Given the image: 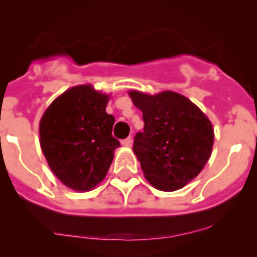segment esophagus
Instances as JSON below:
<instances>
[{
    "instance_id": "34e87169",
    "label": "esophagus",
    "mask_w": 257,
    "mask_h": 257,
    "mask_svg": "<svg viewBox=\"0 0 257 257\" xmlns=\"http://www.w3.org/2000/svg\"><path fill=\"white\" fill-rule=\"evenodd\" d=\"M121 144L124 145V147H132V144H133V139L131 138V137H128L126 139H124V141H121Z\"/></svg>"
}]
</instances>
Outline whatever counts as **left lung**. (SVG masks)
I'll list each match as a JSON object with an SVG mask.
<instances>
[{
    "mask_svg": "<svg viewBox=\"0 0 257 257\" xmlns=\"http://www.w3.org/2000/svg\"><path fill=\"white\" fill-rule=\"evenodd\" d=\"M143 112L144 131L134 137L133 152L144 177L162 191H174L198 177L211 155L214 129L191 100L165 90L150 95L129 92Z\"/></svg>",
    "mask_w": 257,
    "mask_h": 257,
    "instance_id": "1",
    "label": "left lung"
}]
</instances>
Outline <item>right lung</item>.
<instances>
[{"label": "right lung", "mask_w": 257, "mask_h": 257, "mask_svg": "<svg viewBox=\"0 0 257 257\" xmlns=\"http://www.w3.org/2000/svg\"><path fill=\"white\" fill-rule=\"evenodd\" d=\"M109 97L92 85H77L59 95L40 121V143L47 163L62 183L88 191L107 175L114 150V116L105 112Z\"/></svg>", "instance_id": "1"}]
</instances>
